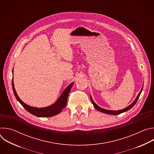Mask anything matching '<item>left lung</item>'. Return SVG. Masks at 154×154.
<instances>
[{
    "mask_svg": "<svg viewBox=\"0 0 154 154\" xmlns=\"http://www.w3.org/2000/svg\"><path fill=\"white\" fill-rule=\"evenodd\" d=\"M143 86H142V88H141V91H140V93H138V96H137L136 99L134 100V101L132 103H131L130 105H128V106H127L126 108H124V109H119V110H116H116H109V109H104V108H102L100 107L99 106H98V105L94 102V101L93 100V98H92V97H91V95H90V99H91V100L92 103L93 104L94 107L97 109V110H98V111H99V112H100L106 113V114L112 115H119V114H121V113H124V112H125L129 110L130 109H131V108H132V107L135 105V103H137V100H138V98H139V97H140V94H141V92H142V91H143Z\"/></svg>",
    "mask_w": 154,
    "mask_h": 154,
    "instance_id": "1",
    "label": "left lung"
}]
</instances>
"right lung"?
<instances>
[{
    "label": "right lung",
    "instance_id": "right-lung-1",
    "mask_svg": "<svg viewBox=\"0 0 154 154\" xmlns=\"http://www.w3.org/2000/svg\"><path fill=\"white\" fill-rule=\"evenodd\" d=\"M12 73L13 74V69L12 71ZM74 82H72L69 85H68L66 88L64 90V91H63V93H61V94L60 95V96L59 97V98L57 100V101L55 103L46 107L37 108V107L30 106L25 103L24 102H23L20 100V99L17 96V93L15 90L14 82H13V78L12 79L13 90L17 101L22 105H23V106L30 113L37 117H41V118L54 116L59 114L62 111V109L64 108L66 106V105L68 96L71 90L72 86L74 85Z\"/></svg>",
    "mask_w": 154,
    "mask_h": 154
}]
</instances>
